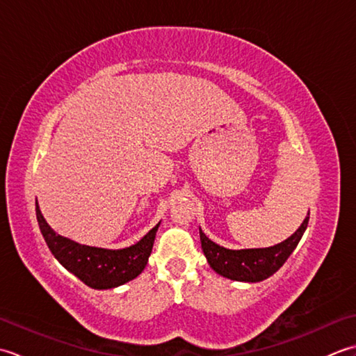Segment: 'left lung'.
Here are the masks:
<instances>
[{"instance_id": "8db88e82", "label": "left lung", "mask_w": 356, "mask_h": 356, "mask_svg": "<svg viewBox=\"0 0 356 356\" xmlns=\"http://www.w3.org/2000/svg\"><path fill=\"white\" fill-rule=\"evenodd\" d=\"M309 223L307 217L301 223L300 228L295 231L289 238L269 248H252V249H228L216 241L208 238L199 228L202 249L205 254L209 266L213 268L218 275L225 278L236 280V282L245 283H259L263 280L274 275L275 272L283 266L284 261L297 248L298 241Z\"/></svg>"}]
</instances>
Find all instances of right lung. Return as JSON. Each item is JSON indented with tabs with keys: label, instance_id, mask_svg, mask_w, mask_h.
I'll return each instance as SVG.
<instances>
[{
	"label": "right lung",
	"instance_id": "obj_1",
	"mask_svg": "<svg viewBox=\"0 0 356 356\" xmlns=\"http://www.w3.org/2000/svg\"><path fill=\"white\" fill-rule=\"evenodd\" d=\"M36 218L51 254L63 266L93 289H113L131 282L145 269L154 245L159 222L138 243L122 249L81 245L56 234L45 222L36 200Z\"/></svg>",
	"mask_w": 356,
	"mask_h": 356
}]
</instances>
